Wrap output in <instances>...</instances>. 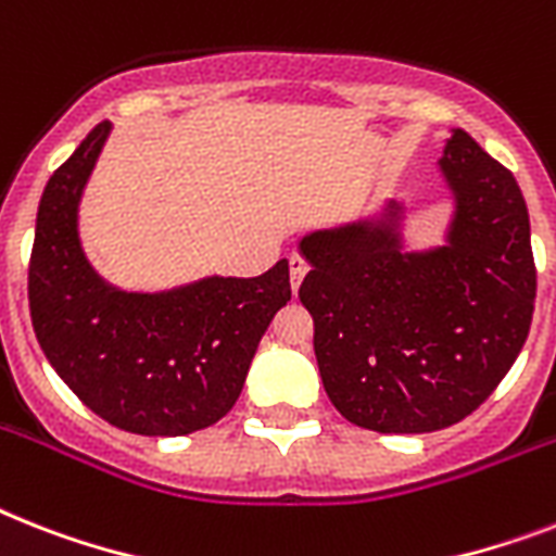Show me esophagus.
I'll return each instance as SVG.
<instances>
[{"label": "esophagus", "instance_id": "obj_1", "mask_svg": "<svg viewBox=\"0 0 556 556\" xmlns=\"http://www.w3.org/2000/svg\"><path fill=\"white\" fill-rule=\"evenodd\" d=\"M288 265H291V288H293V293H296L302 286V279H305V274H308V263H305L300 254H291Z\"/></svg>", "mask_w": 556, "mask_h": 556}]
</instances>
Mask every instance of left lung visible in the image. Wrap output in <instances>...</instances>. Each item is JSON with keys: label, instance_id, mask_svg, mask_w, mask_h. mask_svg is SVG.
<instances>
[{"label": "left lung", "instance_id": "left-lung-1", "mask_svg": "<svg viewBox=\"0 0 556 556\" xmlns=\"http://www.w3.org/2000/svg\"><path fill=\"white\" fill-rule=\"evenodd\" d=\"M440 170L454 193L445 245L405 251L403 205L302 237L300 300L325 394L380 434L440 431L480 408L526 345L536 296L520 185L463 128Z\"/></svg>", "mask_w": 556, "mask_h": 556}]
</instances>
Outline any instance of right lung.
I'll use <instances>...</instances> for the list:
<instances>
[{
  "label": "right lung",
  "mask_w": 556,
  "mask_h": 556,
  "mask_svg": "<svg viewBox=\"0 0 556 556\" xmlns=\"http://www.w3.org/2000/svg\"><path fill=\"white\" fill-rule=\"evenodd\" d=\"M108 134L111 122L97 125L45 185L28 265L30 323L48 363L97 417L142 437L193 434L242 394L256 345L291 300L288 263L160 293L108 286L76 231Z\"/></svg>",
  "instance_id": "obj_1"
}]
</instances>
